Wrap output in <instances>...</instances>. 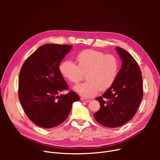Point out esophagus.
<instances>
[{
  "mask_svg": "<svg viewBox=\"0 0 160 160\" xmlns=\"http://www.w3.org/2000/svg\"><path fill=\"white\" fill-rule=\"evenodd\" d=\"M80 100H82V102H89V99L84 98H81Z\"/></svg>",
  "mask_w": 160,
  "mask_h": 160,
  "instance_id": "esophagus-1",
  "label": "esophagus"
}]
</instances>
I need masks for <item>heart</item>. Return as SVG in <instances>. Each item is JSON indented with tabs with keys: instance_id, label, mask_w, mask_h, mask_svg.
I'll use <instances>...</instances> for the list:
<instances>
[{
	"instance_id": "obj_1",
	"label": "heart",
	"mask_w": 160,
	"mask_h": 160,
	"mask_svg": "<svg viewBox=\"0 0 160 160\" xmlns=\"http://www.w3.org/2000/svg\"><path fill=\"white\" fill-rule=\"evenodd\" d=\"M77 65L70 60L63 61L60 71L69 82L77 83L86 74L87 81L76 86L74 89L85 98L97 94L99 89H108L114 83L119 72L117 59L112 54H105L93 49H86L75 56Z\"/></svg>"
}]
</instances>
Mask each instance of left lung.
I'll return each instance as SVG.
<instances>
[{
    "label": "left lung",
    "instance_id": "1",
    "mask_svg": "<svg viewBox=\"0 0 160 160\" xmlns=\"http://www.w3.org/2000/svg\"><path fill=\"white\" fill-rule=\"evenodd\" d=\"M115 48L122 59L121 69L112 86L95 99L100 108L93 114L98 123L110 128L121 127L132 119L143 95L142 78L137 62L125 50Z\"/></svg>",
    "mask_w": 160,
    "mask_h": 160
}]
</instances>
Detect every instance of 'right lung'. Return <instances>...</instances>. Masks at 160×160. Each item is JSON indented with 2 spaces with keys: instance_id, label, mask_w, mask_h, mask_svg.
<instances>
[{
  "instance_id": "add662e5",
  "label": "right lung",
  "mask_w": 160,
  "mask_h": 160,
  "mask_svg": "<svg viewBox=\"0 0 160 160\" xmlns=\"http://www.w3.org/2000/svg\"><path fill=\"white\" fill-rule=\"evenodd\" d=\"M71 45L47 44L39 47L23 63L19 73L18 95L23 110L33 123L44 128L62 124L80 97L68 90L59 65Z\"/></svg>"
}]
</instances>
